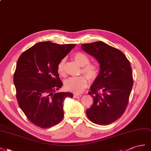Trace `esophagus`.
<instances>
[{
  "instance_id": "obj_1",
  "label": "esophagus",
  "mask_w": 151,
  "mask_h": 151,
  "mask_svg": "<svg viewBox=\"0 0 151 151\" xmlns=\"http://www.w3.org/2000/svg\"><path fill=\"white\" fill-rule=\"evenodd\" d=\"M81 95H78V94H75L74 95V97L76 98V99H78V98H80L81 97Z\"/></svg>"
}]
</instances>
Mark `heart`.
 Instances as JSON below:
<instances>
[{
    "mask_svg": "<svg viewBox=\"0 0 151 151\" xmlns=\"http://www.w3.org/2000/svg\"><path fill=\"white\" fill-rule=\"evenodd\" d=\"M74 59L80 66L82 67L81 72L87 76L89 80H96L99 75V70L96 64H89L90 59L84 53L78 52L74 54ZM66 59L63 58L58 65V72L61 76H65ZM88 80L87 77L80 76L76 78H70L64 81V87L67 91L75 93H80L87 88Z\"/></svg>",
    "mask_w": 151,
    "mask_h": 151,
    "instance_id": "1",
    "label": "heart"
}]
</instances>
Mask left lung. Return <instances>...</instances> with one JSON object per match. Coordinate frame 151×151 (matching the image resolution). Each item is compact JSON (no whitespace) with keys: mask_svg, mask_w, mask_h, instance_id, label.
Masks as SVG:
<instances>
[{"mask_svg":"<svg viewBox=\"0 0 151 151\" xmlns=\"http://www.w3.org/2000/svg\"><path fill=\"white\" fill-rule=\"evenodd\" d=\"M82 49L100 64L97 78L90 86L92 106L87 110L92 122L107 125L125 111L133 84L130 63L122 51L98 41L81 45Z\"/></svg>","mask_w":151,"mask_h":151,"instance_id":"8db88e82","label":"left lung"}]
</instances>
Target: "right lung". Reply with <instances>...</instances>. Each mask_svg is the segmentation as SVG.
I'll list each match as a JSON object with an SVG mask.
<instances>
[{
  "label": "right lung",
  "instance_id": "obj_1",
  "mask_svg": "<svg viewBox=\"0 0 151 151\" xmlns=\"http://www.w3.org/2000/svg\"><path fill=\"white\" fill-rule=\"evenodd\" d=\"M76 44L37 43L20 55L14 74L19 106L33 124L42 128L56 125L64 116L63 102L71 92L54 93L63 85L58 65Z\"/></svg>",
  "mask_w": 151,
  "mask_h": 151
}]
</instances>
